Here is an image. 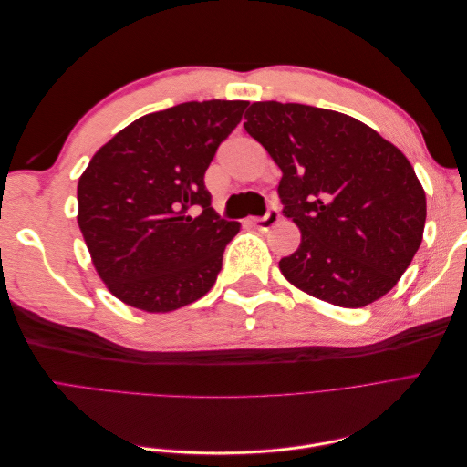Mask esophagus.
<instances>
[{"label": "esophagus", "mask_w": 467, "mask_h": 467, "mask_svg": "<svg viewBox=\"0 0 467 467\" xmlns=\"http://www.w3.org/2000/svg\"><path fill=\"white\" fill-rule=\"evenodd\" d=\"M278 220H280L278 208H276V206H271V208L266 210V214H265L263 218H253L251 223L255 225V228H259V230H271L273 225L278 223Z\"/></svg>", "instance_id": "esophagus-1"}]
</instances>
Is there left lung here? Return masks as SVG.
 Returning a JSON list of instances; mask_svg holds the SVG:
<instances>
[{"label": "left lung", "instance_id": "8db88e82", "mask_svg": "<svg viewBox=\"0 0 467 467\" xmlns=\"http://www.w3.org/2000/svg\"><path fill=\"white\" fill-rule=\"evenodd\" d=\"M249 136L280 167L282 214L302 244L280 259L296 288L341 307L388 294L422 242L427 199L405 155L343 112L300 103H253Z\"/></svg>", "mask_w": 467, "mask_h": 467}]
</instances>
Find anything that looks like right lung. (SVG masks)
Masks as SVG:
<instances>
[{"instance_id": "add662e5", "label": "right lung", "mask_w": 467, "mask_h": 467, "mask_svg": "<svg viewBox=\"0 0 467 467\" xmlns=\"http://www.w3.org/2000/svg\"><path fill=\"white\" fill-rule=\"evenodd\" d=\"M247 101H191L140 117L99 150L78 182V223L119 300L173 312L214 286L239 232L212 208L204 173Z\"/></svg>"}]
</instances>
